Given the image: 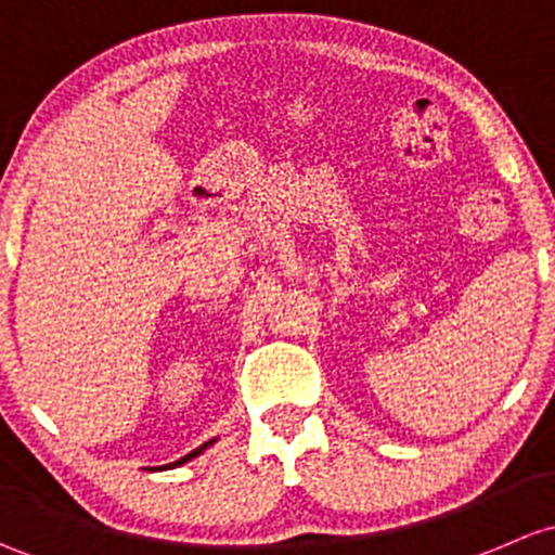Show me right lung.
Instances as JSON below:
<instances>
[{
  "label": "right lung",
  "mask_w": 555,
  "mask_h": 555,
  "mask_svg": "<svg viewBox=\"0 0 555 555\" xmlns=\"http://www.w3.org/2000/svg\"><path fill=\"white\" fill-rule=\"evenodd\" d=\"M210 443H214V441H210ZM205 447H208V443H203V447H199V449H194V451H192V454L181 456V460H179V462H173V465H163V467H176V465H184V462H186V460H192V456H197V454H199V451H203Z\"/></svg>",
  "instance_id": "1"
}]
</instances>
